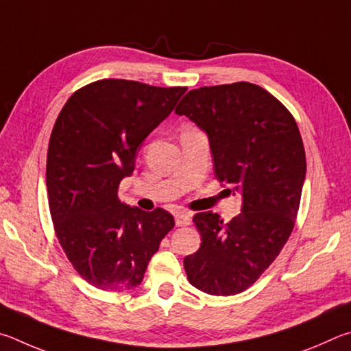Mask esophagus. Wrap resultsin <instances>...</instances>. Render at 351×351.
Here are the masks:
<instances>
[{
    "label": "esophagus",
    "mask_w": 351,
    "mask_h": 351,
    "mask_svg": "<svg viewBox=\"0 0 351 351\" xmlns=\"http://www.w3.org/2000/svg\"><path fill=\"white\" fill-rule=\"evenodd\" d=\"M174 219H176V225L177 226H186V225L191 223V219H189L188 214H183V213L176 214Z\"/></svg>",
    "instance_id": "obj_1"
}]
</instances>
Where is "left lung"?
Masks as SVG:
<instances>
[{
	"label": "left lung",
	"mask_w": 351,
	"mask_h": 351,
	"mask_svg": "<svg viewBox=\"0 0 351 351\" xmlns=\"http://www.w3.org/2000/svg\"><path fill=\"white\" fill-rule=\"evenodd\" d=\"M176 114L208 135L214 174L242 194L228 223L213 211L194 216L202 245L183 261L188 280L214 296L242 293L279 256L298 216L306 160L296 120L247 82L189 90Z\"/></svg>",
	"instance_id": "1"
}]
</instances>
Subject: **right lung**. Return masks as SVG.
Instances as JSON below:
<instances>
[{
    "label": "right lung",
    "mask_w": 351,
    "mask_h": 351,
    "mask_svg": "<svg viewBox=\"0 0 351 351\" xmlns=\"http://www.w3.org/2000/svg\"><path fill=\"white\" fill-rule=\"evenodd\" d=\"M186 88L100 80L73 92L55 121L46 185L55 232L82 278L104 291L138 287L174 217L119 199L137 149Z\"/></svg>",
    "instance_id": "obj_1"
}]
</instances>
